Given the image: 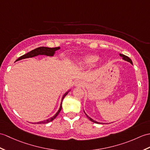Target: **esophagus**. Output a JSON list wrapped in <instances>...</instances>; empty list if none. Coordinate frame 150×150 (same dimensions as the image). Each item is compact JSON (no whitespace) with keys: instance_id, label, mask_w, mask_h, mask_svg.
I'll return each instance as SVG.
<instances>
[{"instance_id":"34e87169","label":"esophagus","mask_w":150,"mask_h":150,"mask_svg":"<svg viewBox=\"0 0 150 150\" xmlns=\"http://www.w3.org/2000/svg\"><path fill=\"white\" fill-rule=\"evenodd\" d=\"M84 82L82 81H77L75 83V87H79V88H81V87H83L84 86Z\"/></svg>"}]
</instances>
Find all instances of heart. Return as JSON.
I'll return each instance as SVG.
<instances>
[{"label":"heart","instance_id":"1","mask_svg":"<svg viewBox=\"0 0 150 150\" xmlns=\"http://www.w3.org/2000/svg\"><path fill=\"white\" fill-rule=\"evenodd\" d=\"M99 59L96 55H88L82 57L78 61V65L82 68H89L95 65Z\"/></svg>","mask_w":150,"mask_h":150}]
</instances>
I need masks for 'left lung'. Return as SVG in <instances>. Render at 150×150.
Masks as SVG:
<instances>
[{
	"label": "left lung",
	"instance_id": "left-lung-1",
	"mask_svg": "<svg viewBox=\"0 0 150 150\" xmlns=\"http://www.w3.org/2000/svg\"><path fill=\"white\" fill-rule=\"evenodd\" d=\"M120 56L122 57V59L123 60H124V61H127V62H129L130 63H131L132 64H132V60L131 59L128 57H127V56H126V55H123V54H120ZM83 112H84V113L86 114V116H87V117L88 118V119L90 120V121H91L92 122H93V123H98V124H104V123H100V122H98V121H95V120H93L91 117H90L88 114H87L86 112H85V111L83 110Z\"/></svg>",
	"mask_w": 150,
	"mask_h": 150
}]
</instances>
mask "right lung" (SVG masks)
Wrapping results in <instances>:
<instances>
[{"instance_id": "right-lung-1", "label": "right lung", "mask_w": 150, "mask_h": 150, "mask_svg": "<svg viewBox=\"0 0 150 150\" xmlns=\"http://www.w3.org/2000/svg\"><path fill=\"white\" fill-rule=\"evenodd\" d=\"M60 47H55V48H48V47H39L37 48L36 49L31 50L30 52H28L26 54L23 55L22 56L20 57L18 59H16V61H18L20 60H22V59H27V58H31V57H34L38 56V55H46V56H48V57H53L54 55H55V52H56L57 50L60 49ZM71 91V89H69V90L66 92L62 96L61 98V102L60 104V107H59V109L57 110V112L55 113L53 116L48 118V119L46 120H43L41 121H39V122H37L35 123L37 124H47L48 123H50L51 121H53L54 119H55L58 114L60 112V111L62 109V100L64 98V97L68 95V93Z\"/></svg>"}]
</instances>
